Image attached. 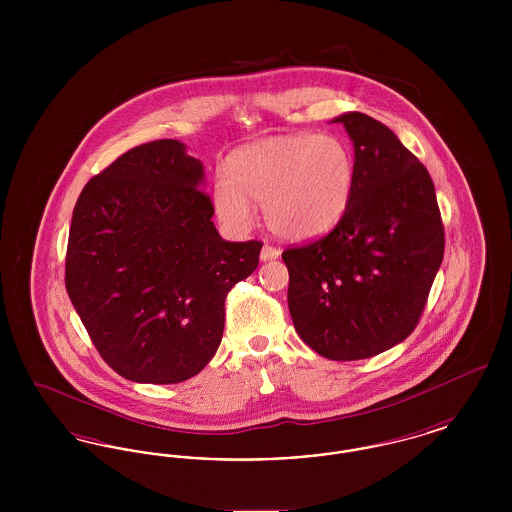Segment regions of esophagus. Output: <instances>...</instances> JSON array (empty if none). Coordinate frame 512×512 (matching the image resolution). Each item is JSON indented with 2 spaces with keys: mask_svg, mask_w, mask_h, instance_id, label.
<instances>
[{
  "mask_svg": "<svg viewBox=\"0 0 512 512\" xmlns=\"http://www.w3.org/2000/svg\"><path fill=\"white\" fill-rule=\"evenodd\" d=\"M280 257V249L274 247V245L265 244L261 249V261H272V259H278Z\"/></svg>",
  "mask_w": 512,
  "mask_h": 512,
  "instance_id": "34e87169",
  "label": "esophagus"
}]
</instances>
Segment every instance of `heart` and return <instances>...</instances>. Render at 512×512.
I'll list each match as a JSON object with an SVG mask.
<instances>
[{
    "instance_id": "heart-1",
    "label": "heart",
    "mask_w": 512,
    "mask_h": 512,
    "mask_svg": "<svg viewBox=\"0 0 512 512\" xmlns=\"http://www.w3.org/2000/svg\"><path fill=\"white\" fill-rule=\"evenodd\" d=\"M226 176L215 182L219 219L245 228L253 219L251 201H263L268 228L280 238L309 242L326 236L345 217L353 188L355 161L334 136H272L236 149Z\"/></svg>"
}]
</instances>
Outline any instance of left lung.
<instances>
[{
  "mask_svg": "<svg viewBox=\"0 0 512 512\" xmlns=\"http://www.w3.org/2000/svg\"><path fill=\"white\" fill-rule=\"evenodd\" d=\"M336 122L355 147L351 205L334 230L282 259L299 338L330 361H359L413 334L445 230L430 172L386 124L365 113Z\"/></svg>",
  "mask_w": 512,
  "mask_h": 512,
  "instance_id": "1",
  "label": "left lung"
}]
</instances>
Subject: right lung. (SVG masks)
I'll list each match as a JSON object with an SVG mask.
<instances>
[{"label":"right lung","mask_w":512,"mask_h":512,"mask_svg":"<svg viewBox=\"0 0 512 512\" xmlns=\"http://www.w3.org/2000/svg\"><path fill=\"white\" fill-rule=\"evenodd\" d=\"M176 140L132 147L88 180L74 205L65 286L101 359L122 378L178 384L213 359L228 292L263 242H226Z\"/></svg>","instance_id":"right-lung-1"}]
</instances>
